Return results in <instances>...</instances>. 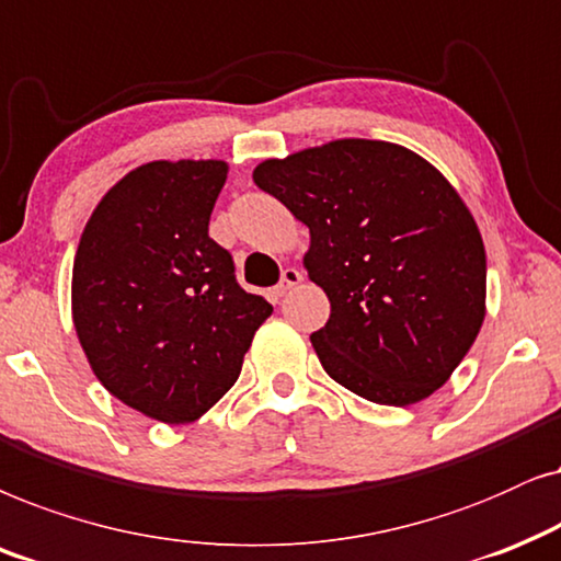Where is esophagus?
<instances>
[{
  "mask_svg": "<svg viewBox=\"0 0 561 561\" xmlns=\"http://www.w3.org/2000/svg\"><path fill=\"white\" fill-rule=\"evenodd\" d=\"M300 282H302V272H300V268H293V266L285 268V272H282V282L274 287V297H285V295L289 293V289L300 285Z\"/></svg>",
  "mask_w": 561,
  "mask_h": 561,
  "instance_id": "esophagus-1",
  "label": "esophagus"
}]
</instances>
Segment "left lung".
Instances as JSON below:
<instances>
[{
	"label": "left lung",
	"instance_id": "1",
	"mask_svg": "<svg viewBox=\"0 0 561 561\" xmlns=\"http://www.w3.org/2000/svg\"><path fill=\"white\" fill-rule=\"evenodd\" d=\"M310 228L302 264L331 300L310 335L358 398L405 408L442 387L484 320L480 228L446 176L387 140L341 138L253 169Z\"/></svg>",
	"mask_w": 561,
	"mask_h": 561
}]
</instances>
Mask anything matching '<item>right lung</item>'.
Returning <instances> with one entry per match:
<instances>
[{
	"label": "right lung",
	"instance_id": "right-lung-1",
	"mask_svg": "<svg viewBox=\"0 0 561 561\" xmlns=\"http://www.w3.org/2000/svg\"><path fill=\"white\" fill-rule=\"evenodd\" d=\"M226 161H151L100 199L81 233L71 316L104 390L153 421L205 415L272 316L207 233Z\"/></svg>",
	"mask_w": 561,
	"mask_h": 561
}]
</instances>
